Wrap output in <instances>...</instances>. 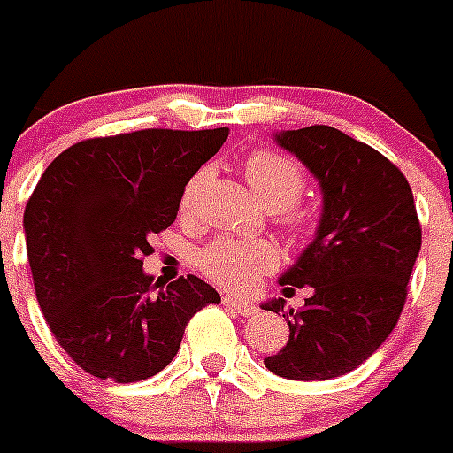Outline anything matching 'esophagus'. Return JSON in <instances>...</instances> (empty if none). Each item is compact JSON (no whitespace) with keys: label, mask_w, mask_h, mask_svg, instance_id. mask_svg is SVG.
Returning <instances> with one entry per match:
<instances>
[{"label":"esophagus","mask_w":453,"mask_h":453,"mask_svg":"<svg viewBox=\"0 0 453 453\" xmlns=\"http://www.w3.org/2000/svg\"><path fill=\"white\" fill-rule=\"evenodd\" d=\"M222 303L226 305V308L234 310L235 314H242V317H249V314L256 312L254 303L244 301V298H240V296H224Z\"/></svg>","instance_id":"esophagus-1"}]
</instances>
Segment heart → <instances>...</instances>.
Segmentation results:
<instances>
[{"mask_svg":"<svg viewBox=\"0 0 453 453\" xmlns=\"http://www.w3.org/2000/svg\"><path fill=\"white\" fill-rule=\"evenodd\" d=\"M209 177V170L195 173L181 197V211L188 213L193 209L195 195L199 186ZM244 177L254 190L256 197L267 209L273 211L276 222L283 224L292 238H298L305 231V222L294 211V204L305 190L303 170L288 157L272 150H256L244 161ZM278 263L276 249L265 240H234L219 238L202 251L199 265L213 280L229 288H249L256 278L272 272Z\"/></svg>","mask_w":453,"mask_h":453,"instance_id":"heart-1","label":"heart"}]
</instances>
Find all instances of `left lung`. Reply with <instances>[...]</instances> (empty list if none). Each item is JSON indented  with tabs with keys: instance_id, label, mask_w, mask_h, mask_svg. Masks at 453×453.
<instances>
[{
	"instance_id": "obj_1",
	"label": "left lung",
	"mask_w": 453,
	"mask_h": 453,
	"mask_svg": "<svg viewBox=\"0 0 453 453\" xmlns=\"http://www.w3.org/2000/svg\"><path fill=\"white\" fill-rule=\"evenodd\" d=\"M321 186L317 235L278 278L283 294L310 288L289 310V339L265 366L288 380H332L364 364L395 327L422 244L413 193L384 155L330 126L276 132ZM285 298L263 303L283 312ZM285 317V314H283Z\"/></svg>"
}]
</instances>
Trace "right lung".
Instances as JSON below:
<instances>
[{"label": "right lung", "mask_w": 453, "mask_h": 453, "mask_svg": "<svg viewBox=\"0 0 453 453\" xmlns=\"http://www.w3.org/2000/svg\"><path fill=\"white\" fill-rule=\"evenodd\" d=\"M226 136L215 127L87 139L37 181L24 211L35 296L56 342L89 375L119 384L157 375L175 359L190 317L219 303L197 276L155 283L143 256Z\"/></svg>", "instance_id": "right-lung-1"}]
</instances>
